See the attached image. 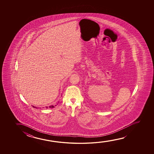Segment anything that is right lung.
<instances>
[{
	"instance_id": "add662e5",
	"label": "right lung",
	"mask_w": 154,
	"mask_h": 154,
	"mask_svg": "<svg viewBox=\"0 0 154 154\" xmlns=\"http://www.w3.org/2000/svg\"><path fill=\"white\" fill-rule=\"evenodd\" d=\"M58 103H59V102H58ZM58 104V103H57ZM55 106H56V105L55 106H49V107H46V108H52L55 107ZM32 107L34 108H36V107H35L34 106H32Z\"/></svg>"
}]
</instances>
